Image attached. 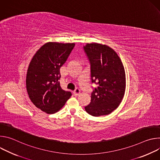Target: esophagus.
Returning <instances> with one entry per match:
<instances>
[{
	"label": "esophagus",
	"instance_id": "esophagus-1",
	"mask_svg": "<svg viewBox=\"0 0 160 160\" xmlns=\"http://www.w3.org/2000/svg\"><path fill=\"white\" fill-rule=\"evenodd\" d=\"M80 93V90L79 88H76L74 91H73V94L75 96H78Z\"/></svg>",
	"mask_w": 160,
	"mask_h": 160
}]
</instances>
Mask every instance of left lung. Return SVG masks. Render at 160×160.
<instances>
[{"label": "left lung", "instance_id": "left-lung-1", "mask_svg": "<svg viewBox=\"0 0 160 160\" xmlns=\"http://www.w3.org/2000/svg\"><path fill=\"white\" fill-rule=\"evenodd\" d=\"M83 48L90 62L92 82L98 85L85 109L94 117L108 115L119 106L124 97V66L118 54L108 45L91 43Z\"/></svg>", "mask_w": 160, "mask_h": 160}]
</instances>
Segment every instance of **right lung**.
Wrapping results in <instances>:
<instances>
[{
	"mask_svg": "<svg viewBox=\"0 0 160 160\" xmlns=\"http://www.w3.org/2000/svg\"><path fill=\"white\" fill-rule=\"evenodd\" d=\"M75 43H45L32 58L27 74V92L33 104L48 114L60 110L72 96L58 81L60 68L75 47Z\"/></svg>",
	"mask_w": 160,
	"mask_h": 160,
	"instance_id": "right-lung-1",
	"label": "right lung"
}]
</instances>
